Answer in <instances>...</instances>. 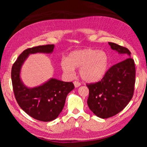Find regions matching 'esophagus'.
Instances as JSON below:
<instances>
[{
	"label": "esophagus",
	"instance_id": "esophagus-1",
	"mask_svg": "<svg viewBox=\"0 0 147 147\" xmlns=\"http://www.w3.org/2000/svg\"><path fill=\"white\" fill-rule=\"evenodd\" d=\"M73 84H74V87H75L76 88H78V87H79V86H80V85H81L80 83L78 82H76V81H74V82H73Z\"/></svg>",
	"mask_w": 147,
	"mask_h": 147
}]
</instances>
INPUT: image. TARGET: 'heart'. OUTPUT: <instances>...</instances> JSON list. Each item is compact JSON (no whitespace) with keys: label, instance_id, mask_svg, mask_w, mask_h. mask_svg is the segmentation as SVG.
I'll list each match as a JSON object with an SVG mask.
<instances>
[{"label":"heart","instance_id":"heart-1","mask_svg":"<svg viewBox=\"0 0 147 147\" xmlns=\"http://www.w3.org/2000/svg\"><path fill=\"white\" fill-rule=\"evenodd\" d=\"M108 65V56L105 52L86 48L71 52L60 65L63 73L69 76L73 75L74 69L80 68V76L84 82L95 83L105 76Z\"/></svg>","mask_w":147,"mask_h":147}]
</instances>
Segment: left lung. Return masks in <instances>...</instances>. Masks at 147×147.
Segmentation results:
<instances>
[{
	"label": "left lung",
	"instance_id": "1",
	"mask_svg": "<svg viewBox=\"0 0 147 147\" xmlns=\"http://www.w3.org/2000/svg\"><path fill=\"white\" fill-rule=\"evenodd\" d=\"M108 43L125 59L111 67L101 81L87 85L89 91L88 105L94 115L102 119L117 115L128 105L136 82L135 63L130 51L116 43Z\"/></svg>",
	"mask_w": 147,
	"mask_h": 147
}]
</instances>
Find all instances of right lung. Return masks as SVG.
I'll use <instances>...</instances> for the list:
<instances>
[{
  "label": "right lung",
  "mask_w": 147,
  "mask_h": 147,
  "mask_svg": "<svg viewBox=\"0 0 147 147\" xmlns=\"http://www.w3.org/2000/svg\"><path fill=\"white\" fill-rule=\"evenodd\" d=\"M54 45L35 47L24 51L13 63L11 69V81L17 103L24 111L36 120L53 121L60 114L69 93L74 88L73 82H66L50 78L39 86L29 88L21 78V71L30 54H51Z\"/></svg>",
  "instance_id": "1"
}]
</instances>
